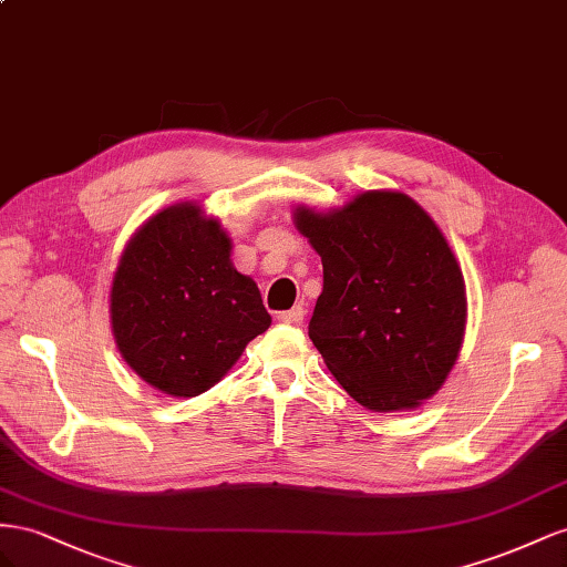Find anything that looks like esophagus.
I'll return each mask as SVG.
<instances>
[{
	"label": "esophagus",
	"instance_id": "esophagus-1",
	"mask_svg": "<svg viewBox=\"0 0 567 567\" xmlns=\"http://www.w3.org/2000/svg\"><path fill=\"white\" fill-rule=\"evenodd\" d=\"M303 316H306L303 306H295V309H289V311L278 313V320H280V322H285V326H301V322H303Z\"/></svg>",
	"mask_w": 567,
	"mask_h": 567
}]
</instances>
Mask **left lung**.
Segmentation results:
<instances>
[{
	"label": "left lung",
	"mask_w": 567,
	"mask_h": 567,
	"mask_svg": "<svg viewBox=\"0 0 567 567\" xmlns=\"http://www.w3.org/2000/svg\"><path fill=\"white\" fill-rule=\"evenodd\" d=\"M297 230L322 261L309 337L353 401L413 411L442 390L465 337L456 254L409 194L368 189L344 206L299 204Z\"/></svg>",
	"instance_id": "1"
}]
</instances>
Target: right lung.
Segmentation results:
<instances>
[{"mask_svg": "<svg viewBox=\"0 0 567 567\" xmlns=\"http://www.w3.org/2000/svg\"><path fill=\"white\" fill-rule=\"evenodd\" d=\"M233 241L197 202L144 220L113 272L109 311L123 361L161 394L199 396L270 328L261 292L233 266Z\"/></svg>", "mask_w": 567, "mask_h": 567, "instance_id": "add662e5", "label": "right lung"}]
</instances>
